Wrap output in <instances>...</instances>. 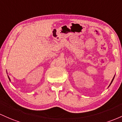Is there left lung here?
Wrapping results in <instances>:
<instances>
[{
    "mask_svg": "<svg viewBox=\"0 0 122 122\" xmlns=\"http://www.w3.org/2000/svg\"><path fill=\"white\" fill-rule=\"evenodd\" d=\"M114 77H115V76H113V79H112V81H111V83H110V85L112 83V81H113V79H114ZM110 85H109V86H110Z\"/></svg>",
    "mask_w": 122,
    "mask_h": 122,
    "instance_id": "left-lung-1",
    "label": "left lung"
}]
</instances>
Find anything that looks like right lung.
Instances as JSON below:
<instances>
[{
	"label": "right lung",
	"instance_id": "1",
	"mask_svg": "<svg viewBox=\"0 0 122 122\" xmlns=\"http://www.w3.org/2000/svg\"><path fill=\"white\" fill-rule=\"evenodd\" d=\"M8 77H9V80L10 81V78H9V76H8Z\"/></svg>",
	"mask_w": 122,
	"mask_h": 122
}]
</instances>
